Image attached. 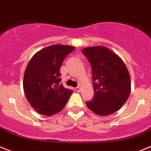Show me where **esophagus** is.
Returning a JSON list of instances; mask_svg holds the SVG:
<instances>
[{
  "label": "esophagus",
  "instance_id": "34e87169",
  "mask_svg": "<svg viewBox=\"0 0 151 151\" xmlns=\"http://www.w3.org/2000/svg\"><path fill=\"white\" fill-rule=\"evenodd\" d=\"M75 90L76 91V92H81V90H82V88L79 86L76 87V88H75Z\"/></svg>",
  "mask_w": 151,
  "mask_h": 151
}]
</instances>
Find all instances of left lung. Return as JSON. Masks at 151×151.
<instances>
[{"instance_id":"obj_1","label":"left lung","mask_w":151,"mask_h":151,"mask_svg":"<svg viewBox=\"0 0 151 151\" xmlns=\"http://www.w3.org/2000/svg\"><path fill=\"white\" fill-rule=\"evenodd\" d=\"M91 65L94 97L87 107L99 116L110 115L120 109L130 93L127 68L121 58L109 48L95 46L82 50Z\"/></svg>"}]
</instances>
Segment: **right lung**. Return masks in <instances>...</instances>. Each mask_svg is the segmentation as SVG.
<instances>
[{
	"mask_svg": "<svg viewBox=\"0 0 151 151\" xmlns=\"http://www.w3.org/2000/svg\"><path fill=\"white\" fill-rule=\"evenodd\" d=\"M75 49L55 45L38 52L28 62L24 76L26 98L34 109L45 116L60 112L73 93L61 83L60 68L65 58Z\"/></svg>",
	"mask_w": 151,
	"mask_h": 151,
	"instance_id": "right-lung-1",
	"label": "right lung"
}]
</instances>
